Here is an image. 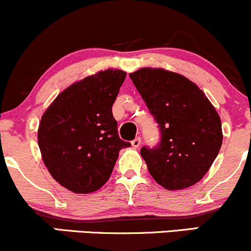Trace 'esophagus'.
<instances>
[{
	"mask_svg": "<svg viewBox=\"0 0 251 251\" xmlns=\"http://www.w3.org/2000/svg\"><path fill=\"white\" fill-rule=\"evenodd\" d=\"M131 144H132V146H133V148H139L140 144H142V139H140V137L134 138V139L131 142Z\"/></svg>",
	"mask_w": 251,
	"mask_h": 251,
	"instance_id": "34e87169",
	"label": "esophagus"
}]
</instances>
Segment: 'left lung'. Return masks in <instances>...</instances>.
<instances>
[{"mask_svg":"<svg viewBox=\"0 0 251 251\" xmlns=\"http://www.w3.org/2000/svg\"><path fill=\"white\" fill-rule=\"evenodd\" d=\"M159 128L153 148L140 154L149 172L168 190L189 188L209 171L222 146L218 113L194 82L162 68L129 74Z\"/></svg>","mask_w":251,"mask_h":251,"instance_id":"8db88e82","label":"left lung"}]
</instances>
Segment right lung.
<instances>
[{
  "label": "right lung",
  "mask_w": 251,
  "mask_h": 251,
  "mask_svg": "<svg viewBox=\"0 0 251 251\" xmlns=\"http://www.w3.org/2000/svg\"><path fill=\"white\" fill-rule=\"evenodd\" d=\"M125 72L107 70L66 88L41 118L37 142L57 183L76 194L100 189L113 171L119 151L131 144L118 134L112 113Z\"/></svg>",
  "instance_id": "obj_1"
}]
</instances>
